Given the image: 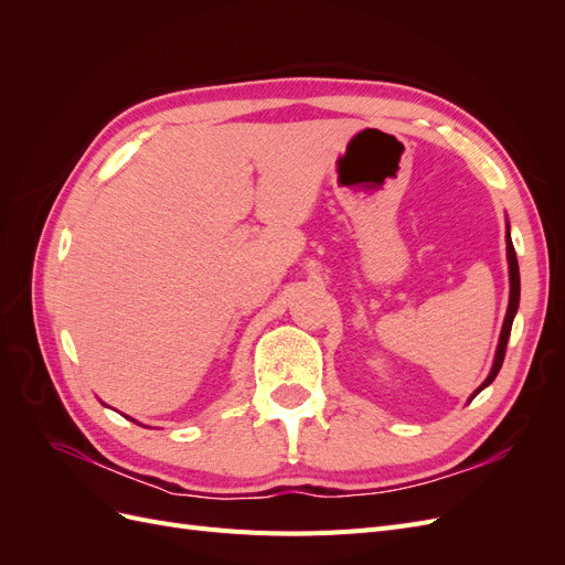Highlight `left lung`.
Masks as SVG:
<instances>
[{
  "mask_svg": "<svg viewBox=\"0 0 565 565\" xmlns=\"http://www.w3.org/2000/svg\"><path fill=\"white\" fill-rule=\"evenodd\" d=\"M507 262H509V306H507V316H504V324L500 332V341H498V351H494V361H492V370L486 377V382L473 391V396H478L486 386H490L498 377V372L504 363V353H507V341L511 334V322H514V316L519 311V299H521V276H519V262H516V252L514 245H511V235H509V226H507ZM473 396L469 401H473Z\"/></svg>",
  "mask_w": 565,
  "mask_h": 565,
  "instance_id": "left-lung-1",
  "label": "left lung"
}]
</instances>
